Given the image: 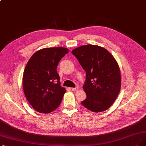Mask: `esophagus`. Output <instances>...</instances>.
I'll list each match as a JSON object with an SVG mask.
<instances>
[{
	"label": "esophagus",
	"mask_w": 146,
	"mask_h": 146,
	"mask_svg": "<svg viewBox=\"0 0 146 146\" xmlns=\"http://www.w3.org/2000/svg\"><path fill=\"white\" fill-rule=\"evenodd\" d=\"M71 89L73 90V91H76V90H78L79 89V88L78 87H76V88H72Z\"/></svg>",
	"instance_id": "34e87169"
}]
</instances>
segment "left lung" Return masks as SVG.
Masks as SVG:
<instances>
[{
    "instance_id": "left-lung-1",
    "label": "left lung",
    "mask_w": 146,
    "mask_h": 146,
    "mask_svg": "<svg viewBox=\"0 0 146 146\" xmlns=\"http://www.w3.org/2000/svg\"><path fill=\"white\" fill-rule=\"evenodd\" d=\"M72 52L86 72L83 89L86 98L82 104L95 112L108 110L121 89L120 70L115 59L108 50L95 45H82Z\"/></svg>"
}]
</instances>
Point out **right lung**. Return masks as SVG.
<instances>
[{
  "instance_id": "add662e5",
  "label": "right lung",
  "mask_w": 146,
  "mask_h": 146,
  "mask_svg": "<svg viewBox=\"0 0 146 146\" xmlns=\"http://www.w3.org/2000/svg\"><path fill=\"white\" fill-rule=\"evenodd\" d=\"M64 47L45 48L30 58L23 76V89L27 101L37 112L50 113L59 106L66 92L60 86L57 67L67 54Z\"/></svg>"
}]
</instances>
